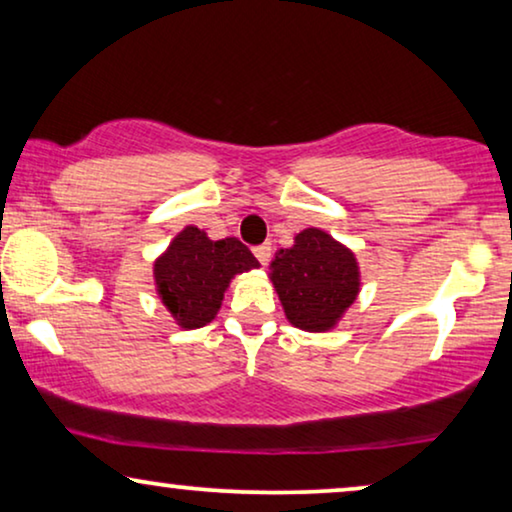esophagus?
<instances>
[{"label":"esophagus","instance_id":"esophagus-1","mask_svg":"<svg viewBox=\"0 0 512 512\" xmlns=\"http://www.w3.org/2000/svg\"><path fill=\"white\" fill-rule=\"evenodd\" d=\"M270 254H272V247H270V244H261V247H256V249H254V256L258 258V263H261V265H268V261H270Z\"/></svg>","mask_w":512,"mask_h":512}]
</instances>
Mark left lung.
I'll return each instance as SVG.
<instances>
[{"instance_id": "8db88e82", "label": "left lung", "mask_w": 512, "mask_h": 512, "mask_svg": "<svg viewBox=\"0 0 512 512\" xmlns=\"http://www.w3.org/2000/svg\"><path fill=\"white\" fill-rule=\"evenodd\" d=\"M270 279L286 319L310 333L331 331L361 286L352 251L319 228L303 230L291 249L277 251Z\"/></svg>"}]
</instances>
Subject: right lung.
I'll use <instances>...</instances> for the list:
<instances>
[{"instance_id": "right-lung-1", "label": "right lung", "mask_w": 512, "mask_h": 512, "mask_svg": "<svg viewBox=\"0 0 512 512\" xmlns=\"http://www.w3.org/2000/svg\"><path fill=\"white\" fill-rule=\"evenodd\" d=\"M258 268L254 254L235 237L209 240L186 226L153 265L156 291L181 328H200L219 312L230 279Z\"/></svg>"}]
</instances>
